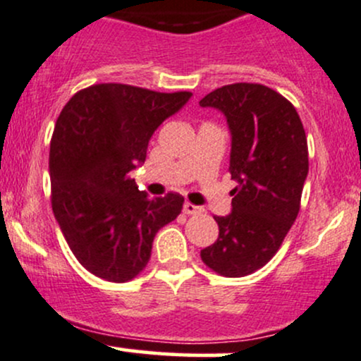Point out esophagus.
Returning a JSON list of instances; mask_svg holds the SVG:
<instances>
[{
  "label": "esophagus",
  "mask_w": 361,
  "mask_h": 361,
  "mask_svg": "<svg viewBox=\"0 0 361 361\" xmlns=\"http://www.w3.org/2000/svg\"><path fill=\"white\" fill-rule=\"evenodd\" d=\"M203 207H197V204H192V203H184V213L185 215H200V213H203Z\"/></svg>",
  "instance_id": "esophagus-1"
}]
</instances>
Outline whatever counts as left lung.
<instances>
[{"label":"left lung","instance_id":"1","mask_svg":"<svg viewBox=\"0 0 361 361\" xmlns=\"http://www.w3.org/2000/svg\"><path fill=\"white\" fill-rule=\"evenodd\" d=\"M226 115L232 134V213L215 216L219 239L201 250L208 269L244 277L272 259L301 207L308 142L293 103L253 82L222 86L200 102Z\"/></svg>","mask_w":361,"mask_h":361}]
</instances>
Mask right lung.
<instances>
[{
	"instance_id": "obj_1",
	"label": "right lung",
	"mask_w": 361,
	"mask_h": 361,
	"mask_svg": "<svg viewBox=\"0 0 361 361\" xmlns=\"http://www.w3.org/2000/svg\"><path fill=\"white\" fill-rule=\"evenodd\" d=\"M191 96L94 84L61 110L49 146L51 207L72 253L96 277H137L157 232L179 216L184 197L169 192L151 200L130 173L146 160L154 130Z\"/></svg>"
}]
</instances>
